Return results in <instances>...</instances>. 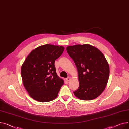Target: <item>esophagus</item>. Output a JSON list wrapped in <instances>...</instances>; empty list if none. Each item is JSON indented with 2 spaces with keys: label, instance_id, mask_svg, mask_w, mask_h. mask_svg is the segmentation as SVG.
Wrapping results in <instances>:
<instances>
[{
  "label": "esophagus",
  "instance_id": "34e87169",
  "mask_svg": "<svg viewBox=\"0 0 129 129\" xmlns=\"http://www.w3.org/2000/svg\"><path fill=\"white\" fill-rule=\"evenodd\" d=\"M66 80H67L68 82H69V81H70L71 80V79H70V78L68 77V78H67L66 79Z\"/></svg>",
  "mask_w": 129,
  "mask_h": 129
}]
</instances>
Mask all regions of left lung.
<instances>
[{
	"mask_svg": "<svg viewBox=\"0 0 129 129\" xmlns=\"http://www.w3.org/2000/svg\"><path fill=\"white\" fill-rule=\"evenodd\" d=\"M77 67L79 88L73 92L80 100L89 101L99 96L107 85L109 66L101 50L89 44L66 48Z\"/></svg>",
	"mask_w": 129,
	"mask_h": 129,
	"instance_id": "obj_1",
	"label": "left lung"
}]
</instances>
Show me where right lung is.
I'll list each match as a JSON object with an SVG mask.
<instances>
[{"label":"right lung","instance_id":"1","mask_svg":"<svg viewBox=\"0 0 129 129\" xmlns=\"http://www.w3.org/2000/svg\"><path fill=\"white\" fill-rule=\"evenodd\" d=\"M64 49L61 46L42 45L32 50L22 64L23 83L34 100L45 103L57 97L64 81L57 74L55 61Z\"/></svg>","mask_w":129,"mask_h":129}]
</instances>
